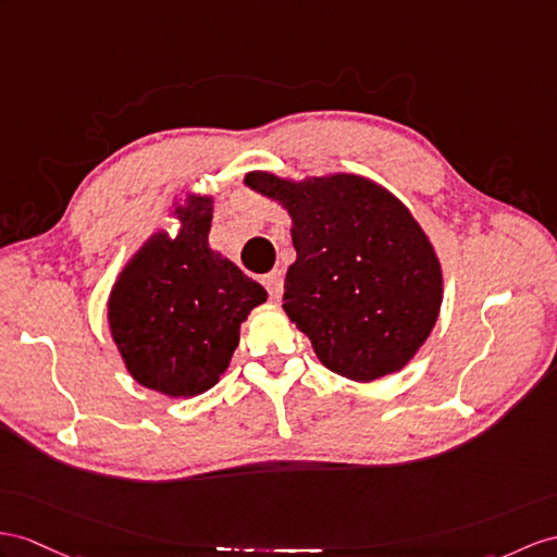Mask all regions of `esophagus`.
Masks as SVG:
<instances>
[{"instance_id": "obj_1", "label": "esophagus", "mask_w": 557, "mask_h": 557, "mask_svg": "<svg viewBox=\"0 0 557 557\" xmlns=\"http://www.w3.org/2000/svg\"><path fill=\"white\" fill-rule=\"evenodd\" d=\"M264 286L269 290L271 300H278L281 293H283V274H281V269L269 271V274L264 276Z\"/></svg>"}]
</instances>
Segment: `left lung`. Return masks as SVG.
Segmentation results:
<instances>
[{
	"label": "left lung",
	"mask_w": 557,
	"mask_h": 557,
	"mask_svg": "<svg viewBox=\"0 0 557 557\" xmlns=\"http://www.w3.org/2000/svg\"><path fill=\"white\" fill-rule=\"evenodd\" d=\"M252 191L293 220L297 260L283 311L325 369L357 383L401 371L435 329L442 264L409 208L359 174L283 180L248 172Z\"/></svg>",
	"instance_id": "1"
}]
</instances>
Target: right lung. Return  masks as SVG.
I'll list each match as a JSON object with an SVG mask.
<instances>
[{
	"mask_svg": "<svg viewBox=\"0 0 557 557\" xmlns=\"http://www.w3.org/2000/svg\"><path fill=\"white\" fill-rule=\"evenodd\" d=\"M172 208L180 232H156L122 267L108 325L134 381L186 399L220 383L267 290L210 248V196L186 194Z\"/></svg>",
	"mask_w": 557,
	"mask_h": 557,
	"instance_id": "1",
	"label": "right lung"
}]
</instances>
